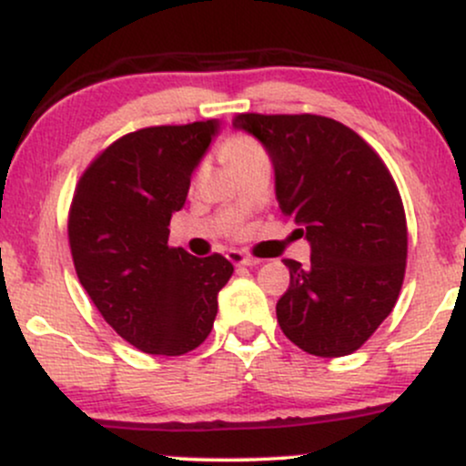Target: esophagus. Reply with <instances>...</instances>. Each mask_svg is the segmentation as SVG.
I'll list each match as a JSON object with an SVG mask.
<instances>
[{"instance_id": "esophagus-1", "label": "esophagus", "mask_w": 466, "mask_h": 466, "mask_svg": "<svg viewBox=\"0 0 466 466\" xmlns=\"http://www.w3.org/2000/svg\"><path fill=\"white\" fill-rule=\"evenodd\" d=\"M228 258H229V263L237 265V267H256L260 263L258 258H251V256H245L243 251H237V249L229 251Z\"/></svg>"}]
</instances>
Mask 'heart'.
I'll list each match as a JSON object with an SVG mask.
<instances>
[{"mask_svg": "<svg viewBox=\"0 0 466 466\" xmlns=\"http://www.w3.org/2000/svg\"><path fill=\"white\" fill-rule=\"evenodd\" d=\"M260 153L263 151L258 148V144L245 136H234L232 140H228L226 147H223V155H226L228 164L240 162V159L254 157V155H260Z\"/></svg>", "mask_w": 466, "mask_h": 466, "instance_id": "1", "label": "heart"}]
</instances>
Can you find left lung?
<instances>
[{"label": "left lung", "instance_id": "left-lung-1", "mask_svg": "<svg viewBox=\"0 0 466 466\" xmlns=\"http://www.w3.org/2000/svg\"><path fill=\"white\" fill-rule=\"evenodd\" d=\"M234 129L263 144L276 199L311 245L309 267L282 260L291 274L276 304L282 333L309 355H350L392 313L403 285L408 226L392 175L333 117L240 114Z\"/></svg>", "mask_w": 466, "mask_h": 466}]
</instances>
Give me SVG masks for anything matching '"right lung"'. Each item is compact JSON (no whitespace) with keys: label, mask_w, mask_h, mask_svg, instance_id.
I'll return each mask as SVG.
<instances>
[{"label":"right lung","mask_w":466,"mask_h":466,"mask_svg":"<svg viewBox=\"0 0 466 466\" xmlns=\"http://www.w3.org/2000/svg\"><path fill=\"white\" fill-rule=\"evenodd\" d=\"M221 122L148 127L111 144L83 173L69 210L80 285L106 324L148 355H184L210 335L234 267L168 248L170 217Z\"/></svg>","instance_id":"add662e5"}]
</instances>
